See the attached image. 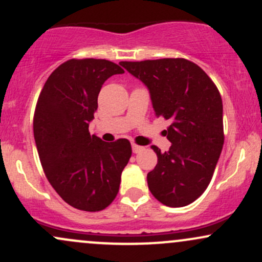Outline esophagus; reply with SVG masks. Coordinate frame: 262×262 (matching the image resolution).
<instances>
[{"label":"esophagus","instance_id":"34e87169","mask_svg":"<svg viewBox=\"0 0 262 262\" xmlns=\"http://www.w3.org/2000/svg\"><path fill=\"white\" fill-rule=\"evenodd\" d=\"M132 150H133L134 154H138V152H140L141 150H144V148L143 146L137 145V144H132Z\"/></svg>","mask_w":262,"mask_h":262}]
</instances>
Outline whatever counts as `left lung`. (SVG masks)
<instances>
[{"instance_id":"left-lung-1","label":"left lung","mask_w":262,"mask_h":262,"mask_svg":"<svg viewBox=\"0 0 262 262\" xmlns=\"http://www.w3.org/2000/svg\"><path fill=\"white\" fill-rule=\"evenodd\" d=\"M148 87L156 117L170 119L165 132L171 146L158 155L146 176L150 192L167 207H183L208 187L224 144L223 103L217 86L200 66L186 59L122 61Z\"/></svg>"}]
</instances>
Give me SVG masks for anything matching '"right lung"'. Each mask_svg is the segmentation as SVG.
<instances>
[{
	"instance_id": "right-lung-1",
	"label": "right lung",
	"mask_w": 262,
	"mask_h": 262,
	"mask_svg": "<svg viewBox=\"0 0 262 262\" xmlns=\"http://www.w3.org/2000/svg\"><path fill=\"white\" fill-rule=\"evenodd\" d=\"M124 70L103 59H71L48 77L34 113V139L48 181L86 212L110 206L132 155L129 140L106 143L89 132L104 81Z\"/></svg>"
}]
</instances>
